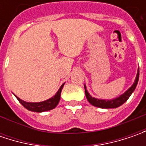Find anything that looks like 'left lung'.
Instances as JSON below:
<instances>
[{
	"label": "left lung",
	"instance_id": "obj_1",
	"mask_svg": "<svg viewBox=\"0 0 146 146\" xmlns=\"http://www.w3.org/2000/svg\"><path fill=\"white\" fill-rule=\"evenodd\" d=\"M138 80H139V68H138L136 80H135V82L133 83V84L123 94H122L119 98H116L115 99H113V100H102V99H98V98H93L89 93H88L86 86L84 85L85 95H86V98H87L88 102L92 104L94 106H97V107H99V108H104V109L117 108V107L120 106L121 105H123L124 102H126L127 100L132 95V93H133V91L135 90V88L137 85Z\"/></svg>",
	"mask_w": 146,
	"mask_h": 146
}]
</instances>
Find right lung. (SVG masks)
<instances>
[{"label":"right lung","mask_w":146,"mask_h":146,"mask_svg":"<svg viewBox=\"0 0 146 146\" xmlns=\"http://www.w3.org/2000/svg\"><path fill=\"white\" fill-rule=\"evenodd\" d=\"M63 85H64V84L60 87L58 91L57 92V93L53 96V98H49L48 100H46L44 102H27L21 100L17 96H15V97L19 100L20 103L28 110L34 111V112H44V111H47V110L54 109L58 106L59 101H60L61 92H62V89L63 88Z\"/></svg>","instance_id":"right-lung-1"}]
</instances>
